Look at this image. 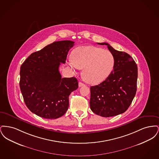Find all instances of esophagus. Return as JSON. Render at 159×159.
Instances as JSON below:
<instances>
[{
  "mask_svg": "<svg viewBox=\"0 0 159 159\" xmlns=\"http://www.w3.org/2000/svg\"><path fill=\"white\" fill-rule=\"evenodd\" d=\"M85 84H84V83H82V82H79V87H82V86H84Z\"/></svg>",
  "mask_w": 159,
  "mask_h": 159,
  "instance_id": "34e87169",
  "label": "esophagus"
}]
</instances>
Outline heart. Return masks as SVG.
<instances>
[{"mask_svg": "<svg viewBox=\"0 0 159 159\" xmlns=\"http://www.w3.org/2000/svg\"><path fill=\"white\" fill-rule=\"evenodd\" d=\"M113 53L102 48L86 46L77 48L68 64L74 69H83L82 76L88 83H101L111 74L114 66Z\"/></svg>", "mask_w": 159, "mask_h": 159, "instance_id": "b5f03b06", "label": "heart"}]
</instances>
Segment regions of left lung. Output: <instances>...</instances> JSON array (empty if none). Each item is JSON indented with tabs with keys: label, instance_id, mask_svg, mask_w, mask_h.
Returning a JSON list of instances; mask_svg holds the SVG:
<instances>
[{
	"label": "left lung",
	"instance_id": "1",
	"mask_svg": "<svg viewBox=\"0 0 159 159\" xmlns=\"http://www.w3.org/2000/svg\"><path fill=\"white\" fill-rule=\"evenodd\" d=\"M106 45L114 57L113 70L106 80L91 89L90 108L96 114L108 117L125 112L136 92L138 67L134 59L125 52Z\"/></svg>",
	"mask_w": 159,
	"mask_h": 159
}]
</instances>
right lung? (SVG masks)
<instances>
[{
	"label": "right lung",
	"instance_id": "right-lung-1",
	"mask_svg": "<svg viewBox=\"0 0 159 159\" xmlns=\"http://www.w3.org/2000/svg\"><path fill=\"white\" fill-rule=\"evenodd\" d=\"M71 40L54 42L32 53L20 68V87L27 108L39 116L55 119L68 110L69 95L78 88L77 79L62 78L60 63H65Z\"/></svg>",
	"mask_w": 159,
	"mask_h": 159
}]
</instances>
